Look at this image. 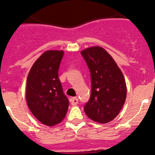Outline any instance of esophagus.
I'll list each match as a JSON object with an SVG mask.
<instances>
[{"label": "esophagus", "instance_id": "1", "mask_svg": "<svg viewBox=\"0 0 155 155\" xmlns=\"http://www.w3.org/2000/svg\"><path fill=\"white\" fill-rule=\"evenodd\" d=\"M71 104H72L73 106H75V105H76L78 103H79V100H78V98H76V97H74V98H71Z\"/></svg>", "mask_w": 155, "mask_h": 155}]
</instances>
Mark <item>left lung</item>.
<instances>
[{
	"mask_svg": "<svg viewBox=\"0 0 155 155\" xmlns=\"http://www.w3.org/2000/svg\"><path fill=\"white\" fill-rule=\"evenodd\" d=\"M91 72V95L84 113L101 124L113 120L127 98V86L121 71L113 57L101 47H91L81 52Z\"/></svg>",
	"mask_w": 155,
	"mask_h": 155,
	"instance_id": "8db88e82",
	"label": "left lung"
}]
</instances>
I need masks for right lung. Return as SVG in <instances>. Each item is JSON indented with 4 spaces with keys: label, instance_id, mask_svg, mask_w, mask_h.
<instances>
[{
    "label": "right lung",
    "instance_id": "1",
    "mask_svg": "<svg viewBox=\"0 0 155 155\" xmlns=\"http://www.w3.org/2000/svg\"><path fill=\"white\" fill-rule=\"evenodd\" d=\"M63 51H46L37 59L28 73L26 101L37 120L51 127L63 120L69 106L58 77Z\"/></svg>",
    "mask_w": 155,
    "mask_h": 155
}]
</instances>
